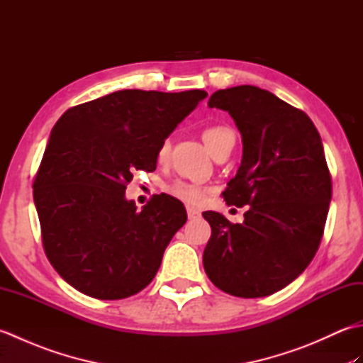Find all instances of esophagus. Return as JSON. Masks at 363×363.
Here are the masks:
<instances>
[{
    "instance_id": "34e87169",
    "label": "esophagus",
    "mask_w": 363,
    "mask_h": 363,
    "mask_svg": "<svg viewBox=\"0 0 363 363\" xmlns=\"http://www.w3.org/2000/svg\"><path fill=\"white\" fill-rule=\"evenodd\" d=\"M187 217L189 220H196L201 217V213H199V211L194 209V207H187Z\"/></svg>"
}]
</instances>
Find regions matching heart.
<instances>
[{
	"mask_svg": "<svg viewBox=\"0 0 363 363\" xmlns=\"http://www.w3.org/2000/svg\"><path fill=\"white\" fill-rule=\"evenodd\" d=\"M203 140L207 148H209V151L215 156V154L225 148V146L235 143V134L234 130L228 126L213 125V126H207L203 130ZM168 154H169V142L164 140L157 150L159 162H165L168 159ZM168 194L189 206H199L204 201L207 189L196 186V184L186 182V181H176L168 187Z\"/></svg>",
	"mask_w": 363,
	"mask_h": 363,
	"instance_id": "heart-1",
	"label": "heart"
}]
</instances>
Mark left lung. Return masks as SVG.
<instances>
[{
	"label": "left lung",
	"instance_id": "left-lung-1",
	"mask_svg": "<svg viewBox=\"0 0 363 363\" xmlns=\"http://www.w3.org/2000/svg\"><path fill=\"white\" fill-rule=\"evenodd\" d=\"M207 104L226 111L242 134V164L223 196L248 211L235 225L203 213L212 228L204 269L229 295L268 296L295 281L320 246L333 196L321 137L303 111L264 89L217 90Z\"/></svg>",
	"mask_w": 363,
	"mask_h": 363
}]
</instances>
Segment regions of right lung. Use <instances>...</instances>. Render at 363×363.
<instances>
[{
  "label": "right lung",
  "mask_w": 363,
  "mask_h": 363,
  "mask_svg": "<svg viewBox=\"0 0 363 363\" xmlns=\"http://www.w3.org/2000/svg\"><path fill=\"white\" fill-rule=\"evenodd\" d=\"M206 96L118 90L72 107L54 125L34 203L46 257L72 287L123 299L154 279L187 213L168 195L137 211L125 190L135 172L156 169L160 143Z\"/></svg>",
  "instance_id": "1"
}]
</instances>
